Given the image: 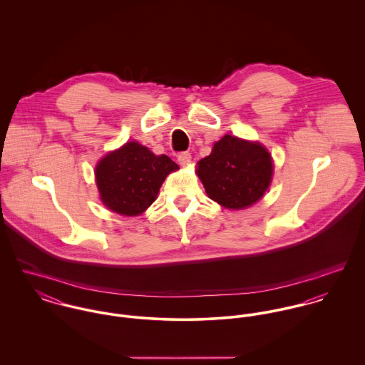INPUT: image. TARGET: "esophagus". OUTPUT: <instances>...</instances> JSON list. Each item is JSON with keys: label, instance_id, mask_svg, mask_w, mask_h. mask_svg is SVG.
Wrapping results in <instances>:
<instances>
[{"label": "esophagus", "instance_id": "34e87169", "mask_svg": "<svg viewBox=\"0 0 365 365\" xmlns=\"http://www.w3.org/2000/svg\"><path fill=\"white\" fill-rule=\"evenodd\" d=\"M191 155L190 153H181L180 156H178V163L182 165V167H188L190 165V163H191Z\"/></svg>", "mask_w": 365, "mask_h": 365}]
</instances>
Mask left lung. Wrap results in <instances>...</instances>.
<instances>
[{
	"instance_id": "1",
	"label": "left lung",
	"mask_w": 365,
	"mask_h": 365,
	"mask_svg": "<svg viewBox=\"0 0 365 365\" xmlns=\"http://www.w3.org/2000/svg\"><path fill=\"white\" fill-rule=\"evenodd\" d=\"M212 201L230 210L250 208L268 191L274 175L269 150L257 140L225 135L195 165Z\"/></svg>"
}]
</instances>
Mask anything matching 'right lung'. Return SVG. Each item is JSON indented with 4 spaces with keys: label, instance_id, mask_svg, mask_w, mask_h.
Instances as JSON below:
<instances>
[{
    "label": "right lung",
    "instance_id": "obj_1",
    "mask_svg": "<svg viewBox=\"0 0 365 365\" xmlns=\"http://www.w3.org/2000/svg\"><path fill=\"white\" fill-rule=\"evenodd\" d=\"M177 170L170 157L156 156L136 140L126 142L96 164L100 201L118 215L139 216L156 201L167 175Z\"/></svg>",
    "mask_w": 365,
    "mask_h": 365
}]
</instances>
